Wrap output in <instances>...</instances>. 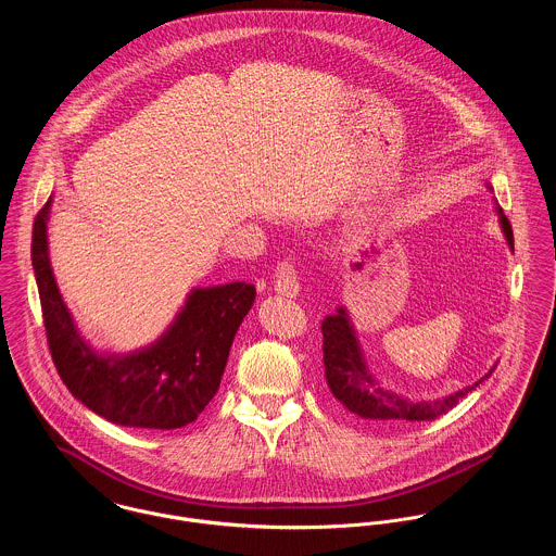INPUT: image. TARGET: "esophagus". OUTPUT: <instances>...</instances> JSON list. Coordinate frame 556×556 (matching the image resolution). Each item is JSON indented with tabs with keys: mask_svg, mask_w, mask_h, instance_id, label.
<instances>
[{
	"mask_svg": "<svg viewBox=\"0 0 556 556\" xmlns=\"http://www.w3.org/2000/svg\"><path fill=\"white\" fill-rule=\"evenodd\" d=\"M301 290V283H299V273H296V266L292 260H281L277 264V270H275V292L281 294V296H288V299H294Z\"/></svg>",
	"mask_w": 556,
	"mask_h": 556,
	"instance_id": "34e87169",
	"label": "esophagus"
}]
</instances>
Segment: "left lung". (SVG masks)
Returning a JSON list of instances; mask_svg holds the SVG:
<instances>
[{"label": "left lung", "mask_w": 556, "mask_h": 556, "mask_svg": "<svg viewBox=\"0 0 556 556\" xmlns=\"http://www.w3.org/2000/svg\"><path fill=\"white\" fill-rule=\"evenodd\" d=\"M496 213H498V222L507 239V245L514 249L511 226L498 206H496ZM321 334H324V372H326L330 392L354 416L381 422V425L434 420L445 412H450L460 399H465L471 390H476V386H480L486 377H491V372L496 367L494 365L480 381L454 394H447L443 399L412 401L381 388L375 381L345 307L337 308L334 315H328L321 321Z\"/></svg>", "instance_id": "1"}]
</instances>
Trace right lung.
<instances>
[{
	"label": "right lung",
	"instance_id": "add662e5",
	"mask_svg": "<svg viewBox=\"0 0 556 556\" xmlns=\"http://www.w3.org/2000/svg\"><path fill=\"white\" fill-rule=\"evenodd\" d=\"M51 198L31 235L47 341L67 390L87 409L129 429L170 431L193 422L215 396L235 334L255 301V288L235 281L195 288L168 330L131 354H100L74 326L49 260Z\"/></svg>",
	"mask_w": 556,
	"mask_h": 556
}]
</instances>
